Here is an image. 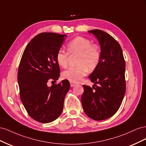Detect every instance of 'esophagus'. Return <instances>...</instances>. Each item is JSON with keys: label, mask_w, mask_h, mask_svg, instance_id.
<instances>
[{"label": "esophagus", "mask_w": 146, "mask_h": 146, "mask_svg": "<svg viewBox=\"0 0 146 146\" xmlns=\"http://www.w3.org/2000/svg\"><path fill=\"white\" fill-rule=\"evenodd\" d=\"M70 86H71V87H74V86L76 85V83H74V82H70Z\"/></svg>", "instance_id": "esophagus-1"}]
</instances>
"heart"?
I'll return each mask as SVG.
<instances>
[{
	"instance_id": "heart-1",
	"label": "heart",
	"mask_w": 146,
	"mask_h": 146,
	"mask_svg": "<svg viewBox=\"0 0 146 146\" xmlns=\"http://www.w3.org/2000/svg\"><path fill=\"white\" fill-rule=\"evenodd\" d=\"M67 52L59 49L56 52L55 59L60 67L68 66L69 54H77L76 66L70 67L63 72L62 77L66 80L74 83L80 82L88 72L94 70L99 63L100 51L99 46L91 43L89 39L83 36H77L70 40L66 46Z\"/></svg>"
}]
</instances>
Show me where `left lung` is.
<instances>
[{
  "mask_svg": "<svg viewBox=\"0 0 146 146\" xmlns=\"http://www.w3.org/2000/svg\"><path fill=\"white\" fill-rule=\"evenodd\" d=\"M88 32L98 39L100 59L89 76L96 87L83 86L82 104L88 117L102 121L113 116L122 104L126 89L125 61L120 44L111 35L98 29Z\"/></svg>",
  "mask_w": 146,
  "mask_h": 146,
  "instance_id": "8db88e82",
  "label": "left lung"
}]
</instances>
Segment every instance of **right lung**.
I'll use <instances>...</instances> for the list:
<instances>
[{
    "mask_svg": "<svg viewBox=\"0 0 146 146\" xmlns=\"http://www.w3.org/2000/svg\"><path fill=\"white\" fill-rule=\"evenodd\" d=\"M65 36L48 32L37 35L26 46L19 65L20 99L29 115L39 122H51L61 115L70 88L68 80L47 86L60 77L55 55Z\"/></svg>",
    "mask_w": 146,
    "mask_h": 146,
    "instance_id": "1",
    "label": "right lung"
}]
</instances>
